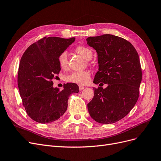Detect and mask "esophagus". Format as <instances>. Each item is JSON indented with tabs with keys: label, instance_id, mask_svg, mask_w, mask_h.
<instances>
[{
	"label": "esophagus",
	"instance_id": "1",
	"mask_svg": "<svg viewBox=\"0 0 161 161\" xmlns=\"http://www.w3.org/2000/svg\"><path fill=\"white\" fill-rule=\"evenodd\" d=\"M84 88H85V87H84V86H81V85H80V86H79V89H80V91L82 90H84Z\"/></svg>",
	"mask_w": 161,
	"mask_h": 161
}]
</instances>
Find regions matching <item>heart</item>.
Wrapping results in <instances>:
<instances>
[{
	"instance_id": "1",
	"label": "heart",
	"mask_w": 161,
	"mask_h": 161,
	"mask_svg": "<svg viewBox=\"0 0 161 161\" xmlns=\"http://www.w3.org/2000/svg\"><path fill=\"white\" fill-rule=\"evenodd\" d=\"M75 52L79 55L82 56L86 60H90L93 56V52L91 49L84 46H78L75 48ZM58 62L59 65L62 69H66L68 65V52L63 51L59 53L58 57ZM90 80V73L88 71H83L80 72L71 73L65 77V81L69 83H74L80 85L86 84Z\"/></svg>"
}]
</instances>
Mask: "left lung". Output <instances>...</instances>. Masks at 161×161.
I'll return each instance as SVG.
<instances>
[{
    "label": "left lung",
    "mask_w": 161,
    "mask_h": 161,
    "mask_svg": "<svg viewBox=\"0 0 161 161\" xmlns=\"http://www.w3.org/2000/svg\"><path fill=\"white\" fill-rule=\"evenodd\" d=\"M86 40L97 53L99 71L93 83L108 84L105 89H93L89 114L99 123H115L129 114L139 96L142 70L138 53L129 41L112 34Z\"/></svg>",
    "instance_id": "left-lung-1"
}]
</instances>
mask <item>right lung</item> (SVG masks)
I'll use <instances>...</instances> for the list:
<instances>
[{"instance_id":"1","label":"right lung","mask_w":161,"mask_h":161,"mask_svg":"<svg viewBox=\"0 0 161 161\" xmlns=\"http://www.w3.org/2000/svg\"><path fill=\"white\" fill-rule=\"evenodd\" d=\"M74 41L75 38L46 36L31 44L23 53L18 87L26 114L35 121L48 123L58 120L67 110L70 95L79 92L75 84L68 83L59 90L53 87L52 81L61 69L59 54Z\"/></svg>"}]
</instances>
